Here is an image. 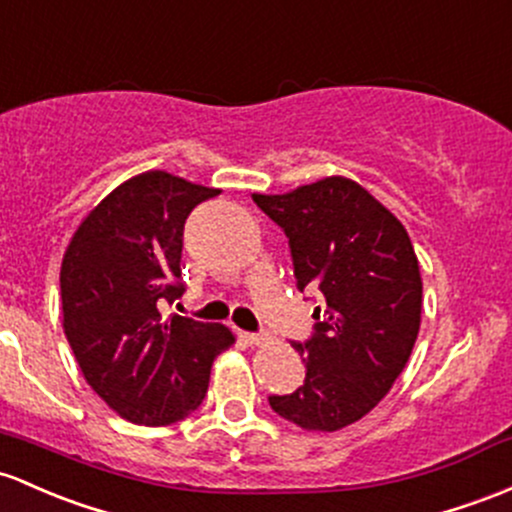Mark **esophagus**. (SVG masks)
I'll use <instances>...</instances> for the list:
<instances>
[{
    "mask_svg": "<svg viewBox=\"0 0 512 512\" xmlns=\"http://www.w3.org/2000/svg\"><path fill=\"white\" fill-rule=\"evenodd\" d=\"M240 338H243L247 345H265V342L269 340V335H265V333H240Z\"/></svg>",
    "mask_w": 512,
    "mask_h": 512,
    "instance_id": "esophagus-1",
    "label": "esophagus"
}]
</instances>
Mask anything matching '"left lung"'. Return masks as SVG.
<instances>
[{"instance_id":"obj_1","label":"left lung","mask_w":512,"mask_h":512,"mask_svg":"<svg viewBox=\"0 0 512 512\" xmlns=\"http://www.w3.org/2000/svg\"><path fill=\"white\" fill-rule=\"evenodd\" d=\"M252 199L289 238L296 286L323 299L311 340L294 342L303 386L269 406L303 430L347 428L391 391L418 338L423 279L411 238L347 177Z\"/></svg>"}]
</instances>
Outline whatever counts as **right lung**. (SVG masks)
I'll list each match as a JSON object with an SVG mask.
<instances>
[{
    "mask_svg": "<svg viewBox=\"0 0 512 512\" xmlns=\"http://www.w3.org/2000/svg\"><path fill=\"white\" fill-rule=\"evenodd\" d=\"M221 189L150 170L87 213L60 267L63 328L87 384L136 425L184 420L209 391L213 359L233 345L226 325L162 318L184 294V221Z\"/></svg>",
    "mask_w": 512,
    "mask_h": 512,
    "instance_id": "add662e5",
    "label": "right lung"
}]
</instances>
